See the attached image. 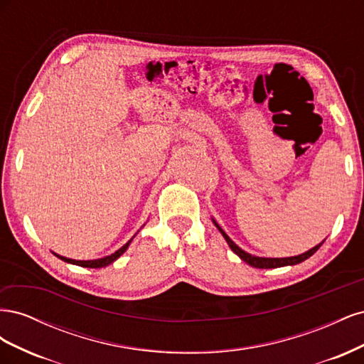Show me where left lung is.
<instances>
[{
    "mask_svg": "<svg viewBox=\"0 0 364 364\" xmlns=\"http://www.w3.org/2000/svg\"><path fill=\"white\" fill-rule=\"evenodd\" d=\"M213 222H214V225L217 226V229L220 230V232H222V235L225 237V240L228 241L229 247L232 249L241 259H243L245 262H247L249 266L257 267V269H277V267H284V266H294V264H299V262L305 261L306 258H310V257L313 255V253H314L318 247H321L322 243H323V241H322L321 245H317V246H314L313 249L306 250L305 253H301V255H296V257H289V258H261V257L250 255V253L245 252L243 249H240V247L234 243V241L226 235L225 230L215 223V220H213Z\"/></svg>",
    "mask_w": 364,
    "mask_h": 364,
    "instance_id": "8db88e82",
    "label": "left lung"
}]
</instances>
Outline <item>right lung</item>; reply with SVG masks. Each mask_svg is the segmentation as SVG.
Wrapping results in <instances>:
<instances>
[{
  "mask_svg": "<svg viewBox=\"0 0 364 364\" xmlns=\"http://www.w3.org/2000/svg\"><path fill=\"white\" fill-rule=\"evenodd\" d=\"M130 241H132V240H130ZM130 241H127V243H126L123 247H119L117 252H114L112 255H107V257H105V258H98V259H90V261H77V259H71V258H65V257H60V255H58V253H54V255H56L58 258H60V259H62V261H65V262H71V264H75V266L90 267V269H100V267H106V266H109V264L114 262L117 258H119L121 255H123V253L127 250V247H129V245H130Z\"/></svg>",
  "mask_w": 364,
  "mask_h": 364,
  "instance_id": "1",
  "label": "right lung"
}]
</instances>
